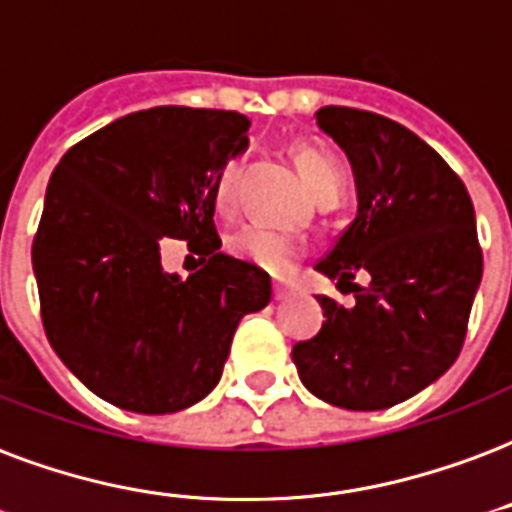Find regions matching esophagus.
I'll use <instances>...</instances> for the list:
<instances>
[{
  "label": "esophagus",
  "instance_id": "1",
  "mask_svg": "<svg viewBox=\"0 0 512 512\" xmlns=\"http://www.w3.org/2000/svg\"><path fill=\"white\" fill-rule=\"evenodd\" d=\"M292 295V287L284 282H273V298L276 300H287Z\"/></svg>",
  "mask_w": 512,
  "mask_h": 512
}]
</instances>
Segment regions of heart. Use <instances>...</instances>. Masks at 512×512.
<instances>
[{"mask_svg":"<svg viewBox=\"0 0 512 512\" xmlns=\"http://www.w3.org/2000/svg\"><path fill=\"white\" fill-rule=\"evenodd\" d=\"M295 163L306 187L311 195L317 198L322 193H341L343 185V171L338 166L333 155L319 147H300L295 152ZM239 171V161H228L220 169L217 179H214V204L220 212H228L230 201H233V179ZM230 252L241 260L260 265L265 271L282 273L287 271L303 252V241L295 233L287 230L268 228V225H241L228 241Z\"/></svg>","mask_w":512,"mask_h":512,"instance_id":"obj_1","label":"heart"}]
</instances>
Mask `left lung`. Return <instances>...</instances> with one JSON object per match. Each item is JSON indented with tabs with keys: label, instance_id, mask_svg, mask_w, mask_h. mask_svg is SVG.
<instances>
[{
	"label": "left lung",
	"instance_id": "1",
	"mask_svg": "<svg viewBox=\"0 0 512 512\" xmlns=\"http://www.w3.org/2000/svg\"><path fill=\"white\" fill-rule=\"evenodd\" d=\"M317 126L351 163L357 217L317 271L349 284L354 306L319 295L325 322L295 343L311 395L384 411L419 395L459 357L483 257L467 187L427 142L389 117L322 107ZM368 270V288L351 285Z\"/></svg>",
	"mask_w": 512,
	"mask_h": 512
}]
</instances>
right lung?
Here are the masks:
<instances>
[{
	"label": "right lung",
	"instance_id": "obj_1",
	"mask_svg": "<svg viewBox=\"0 0 512 512\" xmlns=\"http://www.w3.org/2000/svg\"><path fill=\"white\" fill-rule=\"evenodd\" d=\"M239 112L152 107L74 144L53 171L31 265L42 325L93 395L134 413H177L222 376L244 314L271 300L257 265L222 255L214 179L247 152ZM163 235L210 260L162 271Z\"/></svg>",
	"mask_w": 512,
	"mask_h": 512
}]
</instances>
